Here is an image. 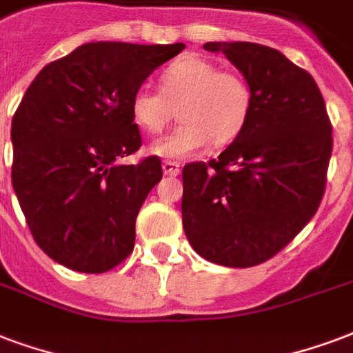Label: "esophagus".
I'll list each match as a JSON object with an SVG mask.
<instances>
[{
  "label": "esophagus",
  "mask_w": 353,
  "mask_h": 353,
  "mask_svg": "<svg viewBox=\"0 0 353 353\" xmlns=\"http://www.w3.org/2000/svg\"><path fill=\"white\" fill-rule=\"evenodd\" d=\"M161 167H163V173L169 174V176H176V174H180V163H179V161L165 160L163 163H161Z\"/></svg>",
  "instance_id": "1"
}]
</instances>
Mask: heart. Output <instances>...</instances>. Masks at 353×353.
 I'll return each instance as SVG.
<instances>
[{
	"label": "heart",
	"instance_id": "obj_1",
	"mask_svg": "<svg viewBox=\"0 0 353 353\" xmlns=\"http://www.w3.org/2000/svg\"><path fill=\"white\" fill-rule=\"evenodd\" d=\"M176 108L182 123L150 150L184 160L212 141L225 145L240 136L253 111V91L238 72L219 70L212 61L186 55L161 70L160 91L139 87L130 100L134 123L148 134H160L173 121Z\"/></svg>",
	"mask_w": 353,
	"mask_h": 353
}]
</instances>
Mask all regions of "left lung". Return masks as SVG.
Masks as SVG:
<instances>
[{
	"mask_svg": "<svg viewBox=\"0 0 353 353\" xmlns=\"http://www.w3.org/2000/svg\"><path fill=\"white\" fill-rule=\"evenodd\" d=\"M242 72L253 111L217 160L184 165L182 225L206 261L249 268L277 255L316 214L333 137L324 97L303 68L255 42H206Z\"/></svg>",
	"mask_w": 353,
	"mask_h": 353,
	"instance_id": "8db88e82",
	"label": "left lung"
}]
</instances>
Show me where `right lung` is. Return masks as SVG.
<instances>
[{
	"instance_id": "1",
	"label": "right lung",
	"mask_w": 353,
	"mask_h": 353,
	"mask_svg": "<svg viewBox=\"0 0 353 353\" xmlns=\"http://www.w3.org/2000/svg\"><path fill=\"white\" fill-rule=\"evenodd\" d=\"M186 44L89 42L42 68L18 105L12 188L50 259L104 274L134 251L136 219L161 161L119 160L141 147L130 113L136 89Z\"/></svg>"
}]
</instances>
